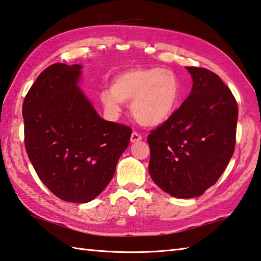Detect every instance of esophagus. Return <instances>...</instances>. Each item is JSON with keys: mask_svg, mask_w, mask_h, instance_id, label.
<instances>
[{"mask_svg": "<svg viewBox=\"0 0 261 261\" xmlns=\"http://www.w3.org/2000/svg\"><path fill=\"white\" fill-rule=\"evenodd\" d=\"M141 140H142V136H141L140 134L136 133V132H134V133H132V135H130V142L135 143V142H139V141H141Z\"/></svg>", "mask_w": 261, "mask_h": 261, "instance_id": "1", "label": "esophagus"}]
</instances>
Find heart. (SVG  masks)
I'll use <instances>...</instances> for the list:
<instances>
[{"label": "heart", "mask_w": 261, "mask_h": 261, "mask_svg": "<svg viewBox=\"0 0 261 261\" xmlns=\"http://www.w3.org/2000/svg\"><path fill=\"white\" fill-rule=\"evenodd\" d=\"M181 97L179 77L159 66L134 67L114 76L111 88L102 90L100 102L117 117L123 103H130L135 120L147 127L163 125L176 111Z\"/></svg>", "instance_id": "b5f03b06"}]
</instances>
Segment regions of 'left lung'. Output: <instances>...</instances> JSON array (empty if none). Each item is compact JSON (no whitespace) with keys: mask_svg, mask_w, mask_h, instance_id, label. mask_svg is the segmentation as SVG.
<instances>
[{"mask_svg":"<svg viewBox=\"0 0 261 261\" xmlns=\"http://www.w3.org/2000/svg\"><path fill=\"white\" fill-rule=\"evenodd\" d=\"M193 77L188 97L148 136L149 174L176 198L203 195L226 170L235 149L239 109L216 73L187 67Z\"/></svg>","mask_w":261,"mask_h":261,"instance_id":"left-lung-1","label":"left lung"}]
</instances>
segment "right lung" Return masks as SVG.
Returning <instances> with one entry per match:
<instances>
[{
  "instance_id": "add662e5",
  "label": "right lung",
  "mask_w": 261,
  "mask_h": 261,
  "mask_svg": "<svg viewBox=\"0 0 261 261\" xmlns=\"http://www.w3.org/2000/svg\"><path fill=\"white\" fill-rule=\"evenodd\" d=\"M82 68L53 64L22 104L32 165L54 195L71 203H88L107 188L132 135L129 127L99 117L79 87Z\"/></svg>"
}]
</instances>
